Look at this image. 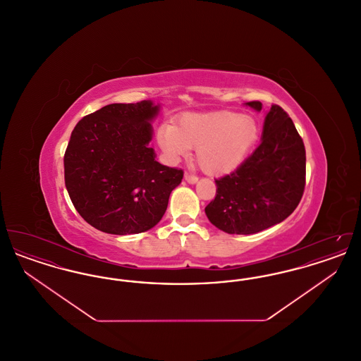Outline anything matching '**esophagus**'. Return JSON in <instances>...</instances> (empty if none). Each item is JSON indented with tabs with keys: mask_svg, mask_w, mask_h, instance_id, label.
<instances>
[{
	"mask_svg": "<svg viewBox=\"0 0 361 361\" xmlns=\"http://www.w3.org/2000/svg\"><path fill=\"white\" fill-rule=\"evenodd\" d=\"M184 178H185V181L189 183V184H195V183H197V176H193V174H189V173H185L184 174Z\"/></svg>",
	"mask_w": 361,
	"mask_h": 361,
	"instance_id": "34e87169",
	"label": "esophagus"
}]
</instances>
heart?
<instances>
[{"mask_svg":"<svg viewBox=\"0 0 361 361\" xmlns=\"http://www.w3.org/2000/svg\"><path fill=\"white\" fill-rule=\"evenodd\" d=\"M259 126L249 115L233 111L188 114L177 127L164 126L158 133L161 149L178 159L196 149L203 172L219 176L238 168L257 143Z\"/></svg>","mask_w":361,"mask_h":361,"instance_id":"heart-1","label":"heart"}]
</instances>
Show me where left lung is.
<instances>
[{"label":"left lung","mask_w":361,"mask_h":361,"mask_svg":"<svg viewBox=\"0 0 361 361\" xmlns=\"http://www.w3.org/2000/svg\"><path fill=\"white\" fill-rule=\"evenodd\" d=\"M261 111L259 102L246 103ZM209 222L228 234H256L283 222L298 207L306 185V150L288 114L272 105L261 143L230 174L215 180Z\"/></svg>","instance_id":"8db88e82"}]
</instances>
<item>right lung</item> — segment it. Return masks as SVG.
Wrapping results in <instances>:
<instances>
[{
  "label": "right lung",
  "instance_id": "1",
  "mask_svg": "<svg viewBox=\"0 0 361 361\" xmlns=\"http://www.w3.org/2000/svg\"><path fill=\"white\" fill-rule=\"evenodd\" d=\"M150 100L109 104L77 123L65 152L73 206L94 228L116 235L150 230L184 172L155 161Z\"/></svg>",
  "mask_w": 361,
  "mask_h": 361
}]
</instances>
